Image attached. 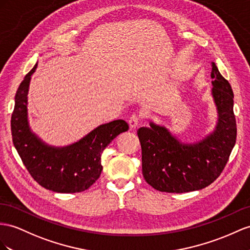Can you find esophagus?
<instances>
[{
  "instance_id": "obj_1",
  "label": "esophagus",
  "mask_w": 250,
  "mask_h": 250,
  "mask_svg": "<svg viewBox=\"0 0 250 250\" xmlns=\"http://www.w3.org/2000/svg\"><path fill=\"white\" fill-rule=\"evenodd\" d=\"M139 124V117L137 115H132V116L129 118V125L131 129H135V127Z\"/></svg>"
}]
</instances>
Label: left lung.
Wrapping results in <instances>:
<instances>
[{
    "label": "left lung",
    "instance_id": "left-lung-1",
    "mask_svg": "<svg viewBox=\"0 0 250 250\" xmlns=\"http://www.w3.org/2000/svg\"><path fill=\"white\" fill-rule=\"evenodd\" d=\"M211 78L210 94L217 114L212 132L197 142L184 143L154 121L137 131L144 177L158 191L184 193L201 190L220 176L228 162L236 139L233 92L215 63Z\"/></svg>",
    "mask_w": 250,
    "mask_h": 250
}]
</instances>
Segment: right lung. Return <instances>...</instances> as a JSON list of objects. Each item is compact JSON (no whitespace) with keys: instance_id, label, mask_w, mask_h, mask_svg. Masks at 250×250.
Returning <instances> with one entry per match:
<instances>
[{"instance_id":"add662e5","label":"right lung","mask_w":250,"mask_h":250,"mask_svg":"<svg viewBox=\"0 0 250 250\" xmlns=\"http://www.w3.org/2000/svg\"><path fill=\"white\" fill-rule=\"evenodd\" d=\"M37 66L38 62L16 94L12 143L29 174L42 187L58 193L82 192L99 178L102 152L115 137L129 130V125L123 119L100 125L76 143L63 146L43 142L31 131L28 121V91Z\"/></svg>"}]
</instances>
